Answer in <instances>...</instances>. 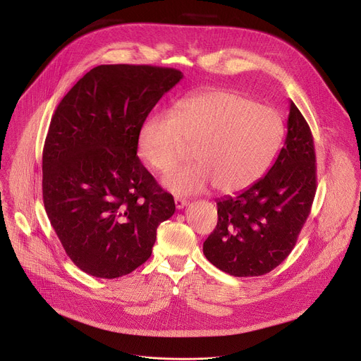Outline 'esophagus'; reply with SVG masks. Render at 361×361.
<instances>
[{
	"label": "esophagus",
	"instance_id": "obj_1",
	"mask_svg": "<svg viewBox=\"0 0 361 361\" xmlns=\"http://www.w3.org/2000/svg\"><path fill=\"white\" fill-rule=\"evenodd\" d=\"M174 202H176V207L178 210H181V209H184V207H187V205H188V201L185 198H180V197H176Z\"/></svg>",
	"mask_w": 361,
	"mask_h": 361
}]
</instances>
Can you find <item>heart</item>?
<instances>
[{
  "label": "heart",
  "instance_id": "obj_1",
  "mask_svg": "<svg viewBox=\"0 0 361 361\" xmlns=\"http://www.w3.org/2000/svg\"><path fill=\"white\" fill-rule=\"evenodd\" d=\"M279 113L228 90H210L181 99L173 113H156L138 131L140 157L156 171H171L192 145L195 163L163 180L178 195L214 184L235 192L259 180L283 137Z\"/></svg>",
  "mask_w": 361,
  "mask_h": 361
}]
</instances>
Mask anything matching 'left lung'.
I'll return each mask as SVG.
<instances>
[{"label": "left lung", "mask_w": 361, "mask_h": 361, "mask_svg": "<svg viewBox=\"0 0 361 361\" xmlns=\"http://www.w3.org/2000/svg\"><path fill=\"white\" fill-rule=\"evenodd\" d=\"M313 135L290 101L287 135L269 173L234 197L217 200L219 221L204 241L207 260L235 277L281 264L295 245L316 195Z\"/></svg>", "instance_id": "left-lung-1"}]
</instances>
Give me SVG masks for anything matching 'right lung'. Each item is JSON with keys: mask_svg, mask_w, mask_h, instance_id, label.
<instances>
[{"mask_svg": "<svg viewBox=\"0 0 361 361\" xmlns=\"http://www.w3.org/2000/svg\"><path fill=\"white\" fill-rule=\"evenodd\" d=\"M183 73L110 64L61 99L42 151V200L71 262L98 279L130 274L152 252L176 204L137 157L138 131Z\"/></svg>", "mask_w": 361, "mask_h": 361, "instance_id": "right-lung-1", "label": "right lung"}]
</instances>
